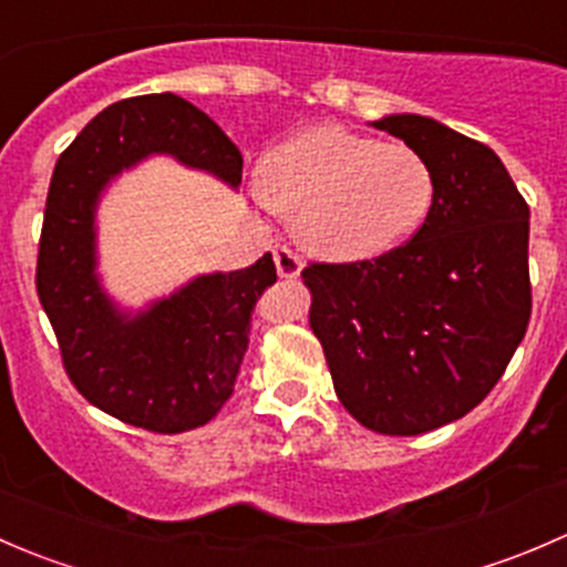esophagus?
<instances>
[{"mask_svg": "<svg viewBox=\"0 0 567 567\" xmlns=\"http://www.w3.org/2000/svg\"><path fill=\"white\" fill-rule=\"evenodd\" d=\"M274 262H277V274L285 279H293L301 274V257L288 247L274 249Z\"/></svg>", "mask_w": 567, "mask_h": 567, "instance_id": "34e87169", "label": "esophagus"}]
</instances>
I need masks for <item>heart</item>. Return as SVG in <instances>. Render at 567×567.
Listing matches in <instances>:
<instances>
[{"label":"heart","instance_id":"b5f03b06","mask_svg":"<svg viewBox=\"0 0 567 567\" xmlns=\"http://www.w3.org/2000/svg\"><path fill=\"white\" fill-rule=\"evenodd\" d=\"M436 183L425 158L334 123L305 125L266 151L257 197L293 214V233L334 262L373 260L414 236Z\"/></svg>","mask_w":567,"mask_h":567}]
</instances>
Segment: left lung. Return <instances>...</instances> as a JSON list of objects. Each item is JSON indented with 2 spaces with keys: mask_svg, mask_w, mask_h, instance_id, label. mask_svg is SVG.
Wrapping results in <instances>:
<instances>
[{
  "mask_svg": "<svg viewBox=\"0 0 567 567\" xmlns=\"http://www.w3.org/2000/svg\"><path fill=\"white\" fill-rule=\"evenodd\" d=\"M370 125L425 158L431 214L390 255L312 262L301 277L340 403L370 431L416 436L468 414L524 340L529 208L483 142L422 114Z\"/></svg>",
  "mask_w": 567,
  "mask_h": 567,
  "instance_id": "obj_1",
  "label": "left lung"
}]
</instances>
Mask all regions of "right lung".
<instances>
[{"label": "right lung", "mask_w": 567, "mask_h": 567, "mask_svg": "<svg viewBox=\"0 0 567 567\" xmlns=\"http://www.w3.org/2000/svg\"><path fill=\"white\" fill-rule=\"evenodd\" d=\"M151 156L241 183L225 131L175 93L117 101L56 162L38 251V296L73 386L106 414L153 433L214 420L249 348L251 312L277 282L271 251L238 271L197 274L142 310H125L99 274V205L112 181Z\"/></svg>", "instance_id": "1"}]
</instances>
